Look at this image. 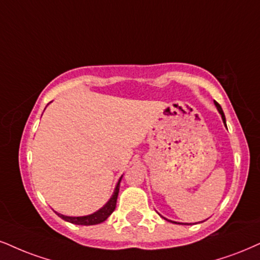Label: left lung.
Instances as JSON below:
<instances>
[{"label":"left lung","mask_w":260,"mask_h":260,"mask_svg":"<svg viewBox=\"0 0 260 260\" xmlns=\"http://www.w3.org/2000/svg\"><path fill=\"white\" fill-rule=\"evenodd\" d=\"M214 105H216L217 110H218L219 114H220V117H222V120H223L224 125H225V126H226V123H225V115H224V112H223V110H222V107H220V105H219V104H217V102H214ZM165 219H166V218H165ZM166 220H169V219H166ZM169 222H171V223H177V224H184V225H188V223H178V222H174V220H169Z\"/></svg>","instance_id":"left-lung-1"}]
</instances>
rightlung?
Here are the masks:
<instances>
[{"instance_id":"right-lung-1","label":"right lung","mask_w":260,"mask_h":260,"mask_svg":"<svg viewBox=\"0 0 260 260\" xmlns=\"http://www.w3.org/2000/svg\"><path fill=\"white\" fill-rule=\"evenodd\" d=\"M123 177V176H121ZM121 177L118 181L117 185H115L113 194L110 198V200L106 203L104 206H102L100 210H98L96 212L88 214V216H82V217H70V216H65V214L57 213V216L60 218H62L66 222L77 224V225H95V224H100L102 222H105L108 217L111 216L112 212L114 211L115 205H117V198H118V193H119V187H120V181Z\"/></svg>"}]
</instances>
